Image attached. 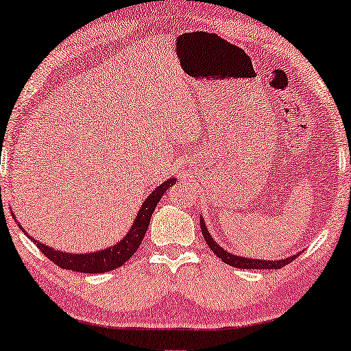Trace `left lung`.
<instances>
[{
  "instance_id": "obj_1",
  "label": "left lung",
  "mask_w": 351,
  "mask_h": 351,
  "mask_svg": "<svg viewBox=\"0 0 351 351\" xmlns=\"http://www.w3.org/2000/svg\"><path fill=\"white\" fill-rule=\"evenodd\" d=\"M200 228H202V234H204V238H205V243L208 244V247H210L211 250H213V254H216L223 263L230 264V266H233V267H239V269H280V267L286 266V264H288V263H292L298 255H300V254H297V255H292V256L285 258V260H277V261L254 260V258H244V256L232 255V254H230V252L223 250L222 247L213 239V237H211L208 230H206V226H205V222H204V217H200Z\"/></svg>"
}]
</instances>
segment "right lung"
Returning <instances> with one entry per match:
<instances>
[{
    "mask_svg": "<svg viewBox=\"0 0 351 351\" xmlns=\"http://www.w3.org/2000/svg\"><path fill=\"white\" fill-rule=\"evenodd\" d=\"M174 183L176 179L172 177V179L165 180L162 185L155 188L146 197L145 202H143L141 208L138 211V215L134 223H132L128 234H125L119 243L107 247L104 250L91 252V254H66V252L56 250L53 247L38 243V241H36L26 233V230L23 228L20 223L19 227L26 233V237L29 238L32 243H36V245L42 250V254L48 258V260H51L62 269L84 274H104L108 271H114L117 267H121L123 264L135 254L138 247H140L141 241L146 234V230L149 227V222H151V216L154 213L155 206L160 202V199L163 197V194L168 191V188L174 185Z\"/></svg>",
    "mask_w": 351,
    "mask_h": 351,
    "instance_id": "obj_1",
    "label": "right lung"
}]
</instances>
